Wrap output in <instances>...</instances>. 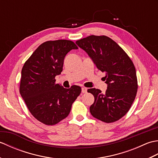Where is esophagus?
I'll return each instance as SVG.
<instances>
[{
    "mask_svg": "<svg viewBox=\"0 0 158 158\" xmlns=\"http://www.w3.org/2000/svg\"><path fill=\"white\" fill-rule=\"evenodd\" d=\"M87 90H88V89L83 87V88H81V92L82 93H86L87 92Z\"/></svg>",
    "mask_w": 158,
    "mask_h": 158,
    "instance_id": "esophagus-1",
    "label": "esophagus"
}]
</instances>
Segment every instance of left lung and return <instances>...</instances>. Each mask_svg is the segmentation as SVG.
Returning a JSON list of instances; mask_svg holds the SVG:
<instances>
[{
    "instance_id": "obj_1",
    "label": "left lung",
    "mask_w": 158,
    "mask_h": 158,
    "mask_svg": "<svg viewBox=\"0 0 158 158\" xmlns=\"http://www.w3.org/2000/svg\"><path fill=\"white\" fill-rule=\"evenodd\" d=\"M98 70L106 73L105 94L96 88L88 89L94 96L89 111L95 118L112 123L128 112L137 93L138 83L135 65L123 49L106 36L91 35L76 41Z\"/></svg>"
}]
</instances>
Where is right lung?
<instances>
[{"label": "right lung", "instance_id": "1", "mask_svg": "<svg viewBox=\"0 0 158 158\" xmlns=\"http://www.w3.org/2000/svg\"><path fill=\"white\" fill-rule=\"evenodd\" d=\"M77 49L75 43L69 40L46 41L23 66L20 94L35 118L45 125H55L66 118L81 94V87L64 88L55 79L62 71L66 55Z\"/></svg>", "mask_w": 158, "mask_h": 158}]
</instances>
